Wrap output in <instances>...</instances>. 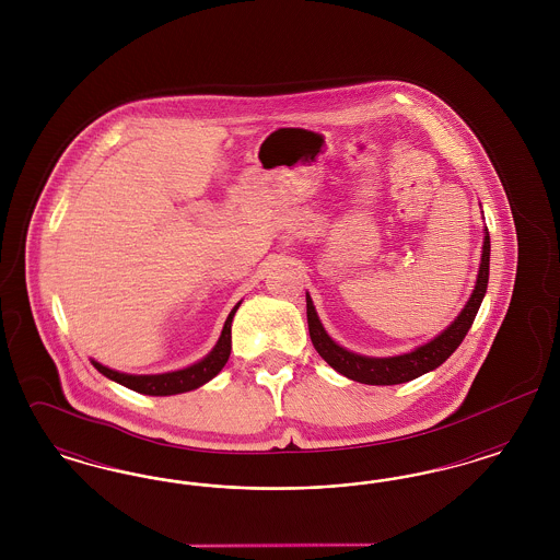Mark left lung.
Masks as SVG:
<instances>
[{"label": "left lung", "instance_id": "8db88e82", "mask_svg": "<svg viewBox=\"0 0 560 560\" xmlns=\"http://www.w3.org/2000/svg\"><path fill=\"white\" fill-rule=\"evenodd\" d=\"M489 233L485 235L482 243V256H480L479 277L475 292L470 300L466 302L464 311L457 315V319L452 325L430 340L424 347L416 348L407 354L399 357H386V359H373V357H361L354 354L347 348L338 347L323 329L319 317L315 313L311 295H306V317H308V331L313 347L319 352L320 357L336 370V372L347 375L354 382L361 384H373V386H390V384H402L409 380L420 377L422 373L436 370L441 363H445L453 354V350L462 345L466 338L468 329L472 327V320L479 313L480 302L487 292V281H489Z\"/></svg>", "mask_w": 560, "mask_h": 560}]
</instances>
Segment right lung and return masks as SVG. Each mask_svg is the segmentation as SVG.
<instances>
[{
	"label": "right lung",
	"mask_w": 560,
	"mask_h": 560,
	"mask_svg": "<svg viewBox=\"0 0 560 560\" xmlns=\"http://www.w3.org/2000/svg\"><path fill=\"white\" fill-rule=\"evenodd\" d=\"M241 304V302H240ZM240 304L231 311L229 319L224 323V329H222V336L218 340V345L213 347L212 352L201 359L199 363L190 365L187 370H180V372L160 373V375H128V373L113 372L105 365L92 361V365L107 375L110 380L119 382L121 386L136 390L140 395H151V397H167V395H180V393H188V390H195L199 386H203L206 382H210L215 373L220 372L226 361H229V354H231V323L233 317L240 308Z\"/></svg>",
	"instance_id": "add662e5"
}]
</instances>
